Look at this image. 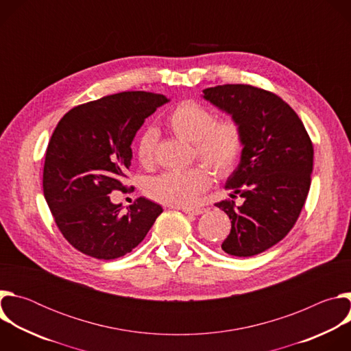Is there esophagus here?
<instances>
[{
    "instance_id": "34e87169",
    "label": "esophagus",
    "mask_w": 351,
    "mask_h": 351,
    "mask_svg": "<svg viewBox=\"0 0 351 351\" xmlns=\"http://www.w3.org/2000/svg\"><path fill=\"white\" fill-rule=\"evenodd\" d=\"M184 214H193V215H202L206 210L204 208H182Z\"/></svg>"
}]
</instances>
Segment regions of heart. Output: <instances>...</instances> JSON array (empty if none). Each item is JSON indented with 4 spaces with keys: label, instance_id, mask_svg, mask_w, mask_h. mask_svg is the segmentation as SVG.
<instances>
[{
    "label": "heart",
    "instance_id": "b5f03b06",
    "mask_svg": "<svg viewBox=\"0 0 351 351\" xmlns=\"http://www.w3.org/2000/svg\"><path fill=\"white\" fill-rule=\"evenodd\" d=\"M167 128L178 137L191 141L194 156L218 176L229 175L237 165L244 136L240 122L226 115L215 119V114L194 99L179 103L167 117ZM157 132L144 129L136 138L138 162L148 168L154 162ZM211 184V173L204 167L164 172L147 184V191L157 202L171 207H191L199 194Z\"/></svg>",
    "mask_w": 351,
    "mask_h": 351
}]
</instances>
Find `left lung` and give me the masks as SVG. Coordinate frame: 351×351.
Masks as SVG:
<instances>
[{"instance_id":"1","label":"left lung","mask_w":351,"mask_h":351,"mask_svg":"<svg viewBox=\"0 0 351 351\" xmlns=\"http://www.w3.org/2000/svg\"><path fill=\"white\" fill-rule=\"evenodd\" d=\"M204 98L234 117L244 136L240 164L225 186L244 203L237 207L233 199H223L215 204L232 223L222 250L234 257L257 256L291 230L306 204L313 141L302 119L272 91L222 84L206 88Z\"/></svg>"}]
</instances>
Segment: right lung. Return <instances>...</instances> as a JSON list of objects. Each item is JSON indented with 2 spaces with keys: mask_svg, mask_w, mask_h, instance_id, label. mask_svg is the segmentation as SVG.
<instances>
[{
  "mask_svg": "<svg viewBox=\"0 0 351 351\" xmlns=\"http://www.w3.org/2000/svg\"><path fill=\"white\" fill-rule=\"evenodd\" d=\"M169 101L123 91L68 111L49 138L43 171L45 202L62 236L97 260L119 258L141 243L162 207L144 197L122 211L110 193L125 191L136 132Z\"/></svg>",
  "mask_w": 351,
  "mask_h": 351,
  "instance_id": "add662e5",
  "label": "right lung"
}]
</instances>
